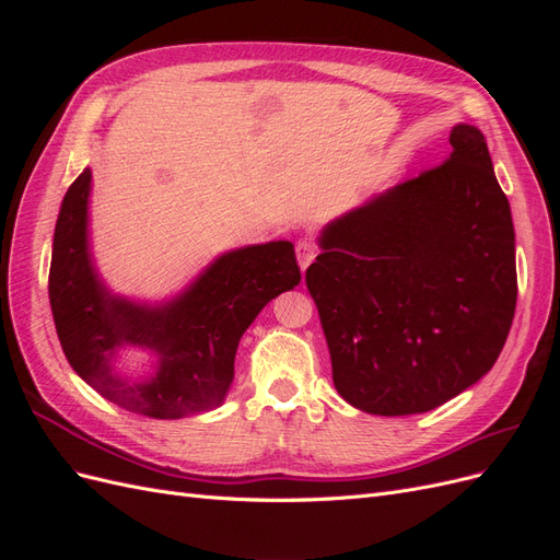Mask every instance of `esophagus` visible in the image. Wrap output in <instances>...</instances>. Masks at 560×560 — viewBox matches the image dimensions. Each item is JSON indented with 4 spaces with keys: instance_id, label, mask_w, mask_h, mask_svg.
I'll return each mask as SVG.
<instances>
[{
    "instance_id": "obj_1",
    "label": "esophagus",
    "mask_w": 560,
    "mask_h": 560,
    "mask_svg": "<svg viewBox=\"0 0 560 560\" xmlns=\"http://www.w3.org/2000/svg\"><path fill=\"white\" fill-rule=\"evenodd\" d=\"M315 254H317V249H315V243L311 238H303V241L296 243V259H299L301 270H306L311 266V261L315 259Z\"/></svg>"
}]
</instances>
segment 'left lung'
Returning <instances> with one entry per match:
<instances>
[{"mask_svg":"<svg viewBox=\"0 0 560 560\" xmlns=\"http://www.w3.org/2000/svg\"><path fill=\"white\" fill-rule=\"evenodd\" d=\"M451 159L334 219L306 270L334 385L374 416L425 413L493 369L516 311L510 200L479 128Z\"/></svg>","mask_w":560,"mask_h":560,"instance_id":"obj_1","label":"left lung"}]
</instances>
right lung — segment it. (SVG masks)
Returning <instances> with one entry per match:
<instances>
[{
  "label": "right lung",
  "instance_id": "obj_1",
  "mask_svg": "<svg viewBox=\"0 0 560 560\" xmlns=\"http://www.w3.org/2000/svg\"><path fill=\"white\" fill-rule=\"evenodd\" d=\"M91 167L67 189L54 235L48 299L67 362L105 399L132 413L175 420L224 401L241 336L270 299L301 282L294 245L273 241L217 257L173 301L147 306L114 296L89 249ZM124 349H149L155 366L121 377Z\"/></svg>",
  "mask_w": 560,
  "mask_h": 560
}]
</instances>
